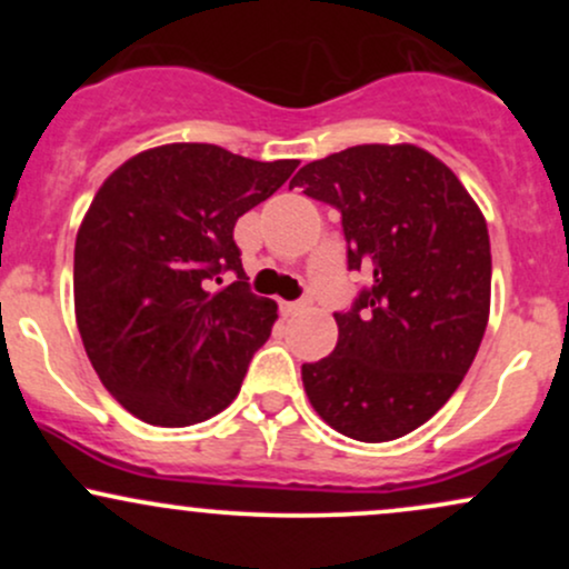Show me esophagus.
Instances as JSON below:
<instances>
[{
    "label": "esophagus",
    "instance_id": "obj_1",
    "mask_svg": "<svg viewBox=\"0 0 569 569\" xmlns=\"http://www.w3.org/2000/svg\"><path fill=\"white\" fill-rule=\"evenodd\" d=\"M307 307H310V299H299V302H283L280 310H283L286 316H293V312H302Z\"/></svg>",
    "mask_w": 569,
    "mask_h": 569
}]
</instances>
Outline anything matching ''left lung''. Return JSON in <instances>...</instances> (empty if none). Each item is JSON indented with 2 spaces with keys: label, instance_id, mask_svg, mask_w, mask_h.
Listing matches in <instances>:
<instances>
[{
  "label": "left lung",
  "instance_id": "1",
  "mask_svg": "<svg viewBox=\"0 0 569 569\" xmlns=\"http://www.w3.org/2000/svg\"><path fill=\"white\" fill-rule=\"evenodd\" d=\"M291 187L337 208L348 270L371 278L335 312V352L302 367L307 398L342 436L401 439L449 401L485 337L487 221L460 179L411 143L342 149L299 168Z\"/></svg>",
  "mask_w": 569,
  "mask_h": 569
}]
</instances>
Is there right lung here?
<instances>
[{"label":"right lung","instance_id":"1","mask_svg":"<svg viewBox=\"0 0 569 569\" xmlns=\"http://www.w3.org/2000/svg\"><path fill=\"white\" fill-rule=\"evenodd\" d=\"M297 166L166 143L98 189L74 246L77 329L98 380L130 415L184 428L234 401L278 318L272 299L248 289L234 221Z\"/></svg>","mask_w":569,"mask_h":569}]
</instances>
